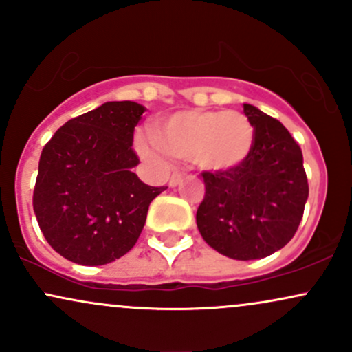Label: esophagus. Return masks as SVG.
<instances>
[{"mask_svg":"<svg viewBox=\"0 0 352 352\" xmlns=\"http://www.w3.org/2000/svg\"><path fill=\"white\" fill-rule=\"evenodd\" d=\"M182 182V175L180 173H173V175L168 179V187H177Z\"/></svg>","mask_w":352,"mask_h":352,"instance_id":"1","label":"esophagus"}]
</instances>
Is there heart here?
Segmentation results:
<instances>
[{
	"label": "heart",
	"mask_w": 352,
	"mask_h": 352,
	"mask_svg": "<svg viewBox=\"0 0 352 352\" xmlns=\"http://www.w3.org/2000/svg\"><path fill=\"white\" fill-rule=\"evenodd\" d=\"M253 144V125L236 111L177 112L157 124L155 137L137 139V148L151 162L162 165L172 155L212 173L235 170L245 164Z\"/></svg>",
	"instance_id": "obj_1"
}]
</instances>
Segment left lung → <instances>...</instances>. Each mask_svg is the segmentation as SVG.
<instances>
[{
    "instance_id": "left-lung-1",
    "label": "left lung",
    "mask_w": 352,
    "mask_h": 352,
    "mask_svg": "<svg viewBox=\"0 0 352 352\" xmlns=\"http://www.w3.org/2000/svg\"><path fill=\"white\" fill-rule=\"evenodd\" d=\"M254 129L245 164L230 172H204L205 197L197 210L201 238L233 260H258L294 236L308 200L300 145L280 120L243 104Z\"/></svg>"
}]
</instances>
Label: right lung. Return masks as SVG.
I'll return each instance as SVG.
<instances>
[{"label":"right lung","mask_w":352,"mask_h":352,"mask_svg":"<svg viewBox=\"0 0 352 352\" xmlns=\"http://www.w3.org/2000/svg\"><path fill=\"white\" fill-rule=\"evenodd\" d=\"M144 111L132 100L106 102L67 120L44 145L33 208L47 243L72 263L99 266L124 256L165 190L132 172Z\"/></svg>","instance_id":"obj_1"}]
</instances>
